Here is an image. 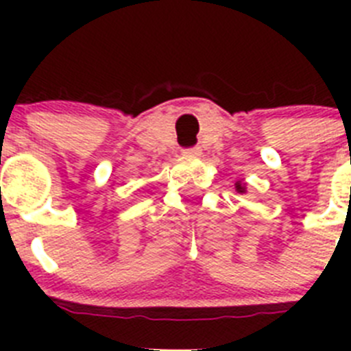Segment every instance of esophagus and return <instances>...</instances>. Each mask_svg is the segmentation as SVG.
<instances>
[{
	"label": "esophagus",
	"instance_id": "obj_1",
	"mask_svg": "<svg viewBox=\"0 0 351 351\" xmlns=\"http://www.w3.org/2000/svg\"><path fill=\"white\" fill-rule=\"evenodd\" d=\"M202 153V149L200 147H188V149H182V154H186V156H198V154Z\"/></svg>",
	"mask_w": 351,
	"mask_h": 351
}]
</instances>
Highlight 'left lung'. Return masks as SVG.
I'll list each match as a JSON object with an SVG mask.
<instances>
[{
  "instance_id": "obj_1",
  "label": "left lung",
  "mask_w": 351,
  "mask_h": 351,
  "mask_svg": "<svg viewBox=\"0 0 351 351\" xmlns=\"http://www.w3.org/2000/svg\"><path fill=\"white\" fill-rule=\"evenodd\" d=\"M237 190H239V191H243V188H241V184H239V186H237Z\"/></svg>"
}]
</instances>
